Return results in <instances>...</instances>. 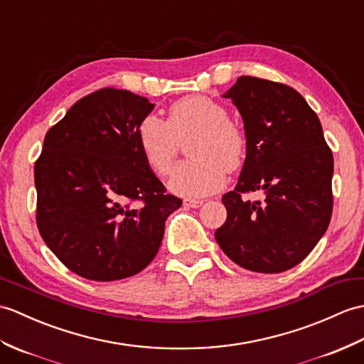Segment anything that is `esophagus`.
Here are the masks:
<instances>
[{
  "instance_id": "1",
  "label": "esophagus",
  "mask_w": 364,
  "mask_h": 364,
  "mask_svg": "<svg viewBox=\"0 0 364 364\" xmlns=\"http://www.w3.org/2000/svg\"><path fill=\"white\" fill-rule=\"evenodd\" d=\"M203 200H196V198H184L183 200V206L184 208H200L203 205Z\"/></svg>"
}]
</instances>
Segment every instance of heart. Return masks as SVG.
Listing matches in <instances>:
<instances>
[{"instance_id": "b5f03b06", "label": "heart", "mask_w": 364, "mask_h": 364, "mask_svg": "<svg viewBox=\"0 0 364 364\" xmlns=\"http://www.w3.org/2000/svg\"><path fill=\"white\" fill-rule=\"evenodd\" d=\"M228 116L226 107L208 96L175 100L167 108V121L147 114L138 124L142 156L151 171L166 176L178 158L181 142L193 136L192 159L175 168L168 188L184 197L208 196L222 188L226 171H239L247 158V132Z\"/></svg>"}]
</instances>
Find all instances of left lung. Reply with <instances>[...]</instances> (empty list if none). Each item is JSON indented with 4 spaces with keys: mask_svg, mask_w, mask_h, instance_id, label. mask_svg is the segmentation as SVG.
Listing matches in <instances>:
<instances>
[{
    "mask_svg": "<svg viewBox=\"0 0 364 364\" xmlns=\"http://www.w3.org/2000/svg\"><path fill=\"white\" fill-rule=\"evenodd\" d=\"M243 117L247 159L215 240L245 269L282 273L316 247L332 218L333 155L316 113L296 90L242 75L228 90ZM262 191L251 202L247 193Z\"/></svg>",
    "mask_w": 364,
    "mask_h": 364,
    "instance_id": "1",
    "label": "left lung"
}]
</instances>
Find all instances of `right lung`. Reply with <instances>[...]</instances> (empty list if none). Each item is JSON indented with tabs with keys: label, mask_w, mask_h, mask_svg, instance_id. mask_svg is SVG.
I'll return each mask as SVG.
<instances>
[{
	"label": "right lung",
	"mask_w": 364,
	"mask_h": 364,
	"mask_svg": "<svg viewBox=\"0 0 364 364\" xmlns=\"http://www.w3.org/2000/svg\"><path fill=\"white\" fill-rule=\"evenodd\" d=\"M154 107L127 90L91 92L48 130L33 166L41 239L90 281L146 268L166 218L183 203L166 192L139 149L138 124Z\"/></svg>",
	"instance_id": "1"
}]
</instances>
